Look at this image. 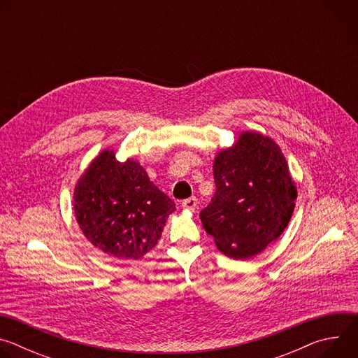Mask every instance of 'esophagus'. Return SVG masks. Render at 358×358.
Wrapping results in <instances>:
<instances>
[{"instance_id":"esophagus-1","label":"esophagus","mask_w":358,"mask_h":358,"mask_svg":"<svg viewBox=\"0 0 358 358\" xmlns=\"http://www.w3.org/2000/svg\"><path fill=\"white\" fill-rule=\"evenodd\" d=\"M196 203H198L196 198H195V196H191V198L184 199L181 206H182V208H184V210H187V211H195V208H196Z\"/></svg>"}]
</instances>
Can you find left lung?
Wrapping results in <instances>:
<instances>
[{"label": "left lung", "mask_w": 358, "mask_h": 358, "mask_svg": "<svg viewBox=\"0 0 358 358\" xmlns=\"http://www.w3.org/2000/svg\"><path fill=\"white\" fill-rule=\"evenodd\" d=\"M217 191L199 217L220 252L231 259L257 257L286 229L297 187L279 144L259 131H242L214 159Z\"/></svg>", "instance_id": "left-lung-1"}]
</instances>
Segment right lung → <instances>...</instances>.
<instances>
[{
    "mask_svg": "<svg viewBox=\"0 0 358 358\" xmlns=\"http://www.w3.org/2000/svg\"><path fill=\"white\" fill-rule=\"evenodd\" d=\"M176 203L134 159L119 162L106 148L73 188V213L85 238L116 259H140L162 238Z\"/></svg>",
    "mask_w": 358,
    "mask_h": 358,
    "instance_id": "obj_1",
    "label": "right lung"
}]
</instances>
